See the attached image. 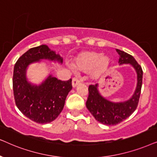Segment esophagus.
Wrapping results in <instances>:
<instances>
[{"label": "esophagus", "instance_id": "obj_1", "mask_svg": "<svg viewBox=\"0 0 157 157\" xmlns=\"http://www.w3.org/2000/svg\"><path fill=\"white\" fill-rule=\"evenodd\" d=\"M80 82V80H79L78 78H77V77H74V78L72 79V87H75Z\"/></svg>", "mask_w": 157, "mask_h": 157}]
</instances>
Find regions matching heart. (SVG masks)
<instances>
[{
	"label": "heart",
	"instance_id": "1",
	"mask_svg": "<svg viewBox=\"0 0 157 157\" xmlns=\"http://www.w3.org/2000/svg\"><path fill=\"white\" fill-rule=\"evenodd\" d=\"M110 64V59L107 56L93 51L83 52L75 58L72 67L77 72H89L91 77L98 78L103 75Z\"/></svg>",
	"mask_w": 157,
	"mask_h": 157
}]
</instances>
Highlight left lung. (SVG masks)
<instances>
[{
    "label": "left lung",
    "mask_w": 157,
    "mask_h": 157,
    "mask_svg": "<svg viewBox=\"0 0 157 157\" xmlns=\"http://www.w3.org/2000/svg\"><path fill=\"white\" fill-rule=\"evenodd\" d=\"M120 58V64H131L136 71L137 86L133 95L128 100L122 103H113L100 95L98 84L90 85L88 87V97L86 107L95 118L101 124L113 126L120 124L131 116L136 109L141 94L143 79V70L133 56L121 50L116 49Z\"/></svg>",
    "instance_id": "obj_1"
}]
</instances>
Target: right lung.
I'll return each instance as SVG.
<instances>
[{"label":"right lung","instance_id":"1","mask_svg":"<svg viewBox=\"0 0 157 157\" xmlns=\"http://www.w3.org/2000/svg\"><path fill=\"white\" fill-rule=\"evenodd\" d=\"M44 59L62 63V58L59 54L43 44L31 48L18 58L13 75L16 106L25 116L38 124H48L57 118L63 109L67 95L72 88V79L62 81L52 75L39 86L27 81V67Z\"/></svg>","mask_w":157,"mask_h":157}]
</instances>
